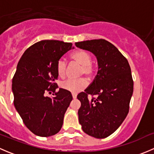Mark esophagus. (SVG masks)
I'll use <instances>...</instances> for the list:
<instances>
[{"instance_id":"1","label":"esophagus","mask_w":154,"mask_h":154,"mask_svg":"<svg viewBox=\"0 0 154 154\" xmlns=\"http://www.w3.org/2000/svg\"><path fill=\"white\" fill-rule=\"evenodd\" d=\"M72 97H73V98H74V99L77 98V94H74V93H72Z\"/></svg>"}]
</instances>
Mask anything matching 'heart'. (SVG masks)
<instances>
[{
	"label": "heart",
	"mask_w": 154,
	"mask_h": 154,
	"mask_svg": "<svg viewBox=\"0 0 154 154\" xmlns=\"http://www.w3.org/2000/svg\"><path fill=\"white\" fill-rule=\"evenodd\" d=\"M71 60L77 64L80 65L79 76L85 75L87 77H91L94 74V66L92 63V57L88 52L83 50H78L71 55ZM67 65L63 59H60L57 61L56 70L58 76L64 78L66 74ZM88 86V81L85 78H80L78 80H67L60 83V87L66 91L72 93L80 92L86 88Z\"/></svg>",
	"instance_id": "heart-1"
}]
</instances>
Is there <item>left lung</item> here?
<instances>
[{
  "label": "left lung",
  "mask_w": 154,
  "mask_h": 154,
  "mask_svg": "<svg viewBox=\"0 0 154 154\" xmlns=\"http://www.w3.org/2000/svg\"><path fill=\"white\" fill-rule=\"evenodd\" d=\"M75 45L94 54L98 64L94 80L77 95L81 103L79 122L86 134L104 139L120 127L129 112L133 92L131 69L127 59L106 40H87ZM88 95L97 97L89 100Z\"/></svg>",
  "instance_id": "left-lung-1"
}]
</instances>
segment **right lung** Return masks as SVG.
<instances>
[{
    "label": "right lung",
    "mask_w": 154,
    "mask_h": 154,
    "mask_svg": "<svg viewBox=\"0 0 154 154\" xmlns=\"http://www.w3.org/2000/svg\"><path fill=\"white\" fill-rule=\"evenodd\" d=\"M73 48L71 43L42 40L27 48L18 62L12 78L14 106L26 127L36 136L48 137L61 130L72 95L63 88L56 91V66ZM48 91L54 92V97L45 95Z\"/></svg>",
    "instance_id": "right-lung-1"
}]
</instances>
